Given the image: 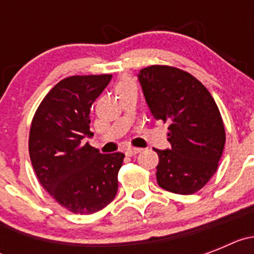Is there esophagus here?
Returning <instances> with one entry per match:
<instances>
[{"instance_id": "obj_1", "label": "esophagus", "mask_w": 254, "mask_h": 254, "mask_svg": "<svg viewBox=\"0 0 254 254\" xmlns=\"http://www.w3.org/2000/svg\"><path fill=\"white\" fill-rule=\"evenodd\" d=\"M140 151L141 149H137V147H128V149H126V155L127 156H134V155H137Z\"/></svg>"}]
</instances>
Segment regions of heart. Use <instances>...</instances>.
I'll use <instances>...</instances> for the list:
<instances>
[{
    "label": "heart",
    "instance_id": "b5f03b06",
    "mask_svg": "<svg viewBox=\"0 0 254 254\" xmlns=\"http://www.w3.org/2000/svg\"><path fill=\"white\" fill-rule=\"evenodd\" d=\"M127 85H133L129 78H123V80H121V81L117 84V91L120 90V89H122L123 86H127Z\"/></svg>",
    "mask_w": 254,
    "mask_h": 254
}]
</instances>
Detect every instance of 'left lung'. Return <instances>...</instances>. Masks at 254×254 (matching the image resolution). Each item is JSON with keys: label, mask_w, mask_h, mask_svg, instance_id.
<instances>
[{"label": "left lung", "mask_w": 254, "mask_h": 254, "mask_svg": "<svg viewBox=\"0 0 254 254\" xmlns=\"http://www.w3.org/2000/svg\"><path fill=\"white\" fill-rule=\"evenodd\" d=\"M152 116L168 123L170 149L158 150V185L177 194H193L205 187L219 167L225 128L210 91L194 76L165 64L138 73Z\"/></svg>", "instance_id": "obj_1"}]
</instances>
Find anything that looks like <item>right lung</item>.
Segmentation results:
<instances>
[{"mask_svg":"<svg viewBox=\"0 0 254 254\" xmlns=\"http://www.w3.org/2000/svg\"><path fill=\"white\" fill-rule=\"evenodd\" d=\"M112 75L69 76L38 107L29 132V155L42 187L73 214L100 211L114 199L125 154H100L85 142L90 108Z\"/></svg>","mask_w":254,"mask_h":254,"instance_id":"obj_1","label":"right lung"}]
</instances>
